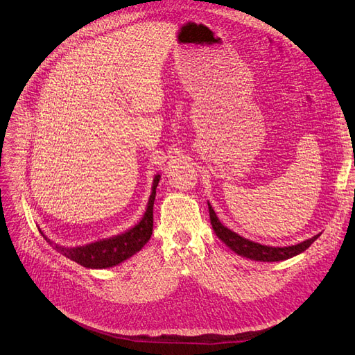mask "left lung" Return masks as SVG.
<instances>
[{
	"instance_id": "obj_1",
	"label": "left lung",
	"mask_w": 355,
	"mask_h": 355,
	"mask_svg": "<svg viewBox=\"0 0 355 355\" xmlns=\"http://www.w3.org/2000/svg\"><path fill=\"white\" fill-rule=\"evenodd\" d=\"M208 211H209V220H211L212 230L216 232L217 237L221 239L227 246H229L232 250H234L237 254H240V257H245V258H249L253 261L277 262V261L290 259V258L295 257V254L304 252L320 236V234H316L315 237L307 239V240H304V242H302L299 245H294V246H286V248L265 246V245L254 243V242H252V240H248L242 236H239L237 233L224 227L220 223V220L217 218L214 209H212V207L209 204H208Z\"/></svg>"
}]
</instances>
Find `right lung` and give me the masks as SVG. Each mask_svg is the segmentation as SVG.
<instances>
[{
	"label": "right lung",
	"instance_id": "add662e5",
	"mask_svg": "<svg viewBox=\"0 0 355 355\" xmlns=\"http://www.w3.org/2000/svg\"><path fill=\"white\" fill-rule=\"evenodd\" d=\"M159 180L160 175L154 178L153 191L143 220H141L135 227H132L131 230L118 234L115 237L103 239L98 240V242L78 248H62L58 245H53L46 236H44L45 240L61 254H64L65 258L86 268L103 269L123 262L125 259L131 258L134 253L143 249L153 234V205L155 200V188L159 185ZM40 234L44 233L40 232Z\"/></svg>",
	"mask_w": 355,
	"mask_h": 355
}]
</instances>
